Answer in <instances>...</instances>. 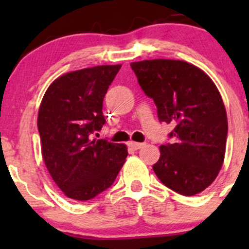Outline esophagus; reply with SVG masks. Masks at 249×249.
Here are the masks:
<instances>
[{"mask_svg":"<svg viewBox=\"0 0 249 249\" xmlns=\"http://www.w3.org/2000/svg\"><path fill=\"white\" fill-rule=\"evenodd\" d=\"M128 146L133 150H139V148L144 146V142H128Z\"/></svg>","mask_w":249,"mask_h":249,"instance_id":"obj_1","label":"esophagus"}]
</instances>
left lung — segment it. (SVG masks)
<instances>
[{
	"instance_id": "8db88e82",
	"label": "left lung",
	"mask_w": 249,
	"mask_h": 249,
	"mask_svg": "<svg viewBox=\"0 0 249 249\" xmlns=\"http://www.w3.org/2000/svg\"><path fill=\"white\" fill-rule=\"evenodd\" d=\"M160 122L174 125L172 142L161 145L153 165L159 180L174 192L194 196L215 180L222 166L228 123L212 79L196 65L174 59L131 63Z\"/></svg>"
}]
</instances>
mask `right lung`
<instances>
[{
    "instance_id": "right-lung-1",
    "label": "right lung",
    "mask_w": 249,
    "mask_h": 249,
    "mask_svg": "<svg viewBox=\"0 0 249 249\" xmlns=\"http://www.w3.org/2000/svg\"><path fill=\"white\" fill-rule=\"evenodd\" d=\"M122 65L72 71L53 81L43 97L37 126L51 178L68 198L90 200L115 181L127 147L90 136L105 124L103 101Z\"/></svg>"
}]
</instances>
